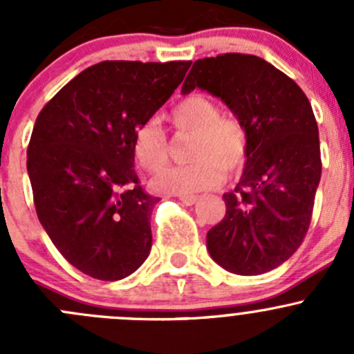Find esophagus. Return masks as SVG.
<instances>
[{"mask_svg": "<svg viewBox=\"0 0 354 354\" xmlns=\"http://www.w3.org/2000/svg\"><path fill=\"white\" fill-rule=\"evenodd\" d=\"M178 198L185 203V205H194L197 202V195H178Z\"/></svg>", "mask_w": 354, "mask_h": 354, "instance_id": "1", "label": "esophagus"}]
</instances>
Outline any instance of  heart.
Wrapping results in <instances>:
<instances>
[{
  "label": "heart",
  "instance_id": "obj_1",
  "mask_svg": "<svg viewBox=\"0 0 354 354\" xmlns=\"http://www.w3.org/2000/svg\"><path fill=\"white\" fill-rule=\"evenodd\" d=\"M176 133H192L187 166L169 167L152 181L162 194L192 195L217 188L227 173L245 167L250 152L248 128L240 118L221 113V106L205 94H190L180 99L167 114ZM135 160L147 173H157L169 160L167 137L156 121L140 124L131 145Z\"/></svg>",
  "mask_w": 354,
  "mask_h": 354
}]
</instances>
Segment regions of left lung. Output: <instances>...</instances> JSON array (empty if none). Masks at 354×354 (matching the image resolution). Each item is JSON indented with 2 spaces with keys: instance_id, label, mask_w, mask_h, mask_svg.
<instances>
[{
  "instance_id": "left-lung-1",
  "label": "left lung",
  "mask_w": 354,
  "mask_h": 354,
  "mask_svg": "<svg viewBox=\"0 0 354 354\" xmlns=\"http://www.w3.org/2000/svg\"><path fill=\"white\" fill-rule=\"evenodd\" d=\"M195 87L223 99L250 135L243 176L224 194L226 214L207 248L230 272H269L299 248L312 221L322 174L315 114L292 78L253 55L197 59L181 92Z\"/></svg>"
}]
</instances>
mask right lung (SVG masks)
<instances>
[{"label":"right lung","mask_w":354,"mask_h":354,"mask_svg":"<svg viewBox=\"0 0 354 354\" xmlns=\"http://www.w3.org/2000/svg\"><path fill=\"white\" fill-rule=\"evenodd\" d=\"M192 62H101L70 80L35 120L27 171L39 221L80 272L118 281L151 253L159 198L142 188L133 135Z\"/></svg>","instance_id":"1"}]
</instances>
